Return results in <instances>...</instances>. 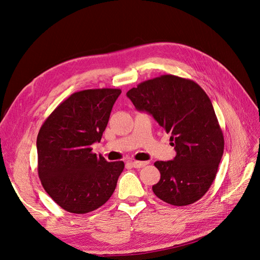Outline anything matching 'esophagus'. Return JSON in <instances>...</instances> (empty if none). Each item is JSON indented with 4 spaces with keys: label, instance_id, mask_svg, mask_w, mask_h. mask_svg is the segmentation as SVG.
Listing matches in <instances>:
<instances>
[{
    "label": "esophagus",
    "instance_id": "obj_1",
    "mask_svg": "<svg viewBox=\"0 0 260 260\" xmlns=\"http://www.w3.org/2000/svg\"><path fill=\"white\" fill-rule=\"evenodd\" d=\"M128 164H130L133 168H142L148 164V161H129Z\"/></svg>",
    "mask_w": 260,
    "mask_h": 260
}]
</instances>
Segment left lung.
<instances>
[{"label":"left lung","instance_id":"obj_1","mask_svg":"<svg viewBox=\"0 0 260 260\" xmlns=\"http://www.w3.org/2000/svg\"><path fill=\"white\" fill-rule=\"evenodd\" d=\"M127 96L169 133L177 152L172 160L154 164L160 172L158 183L153 185L155 195L175 206L198 202L214 182L224 148L206 92L193 80L164 75L141 82Z\"/></svg>","mask_w":260,"mask_h":260}]
</instances>
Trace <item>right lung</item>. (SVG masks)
Listing matches in <instances>:
<instances>
[{"instance_id": "obj_1", "label": "right lung", "mask_w": 260, "mask_h": 260, "mask_svg": "<svg viewBox=\"0 0 260 260\" xmlns=\"http://www.w3.org/2000/svg\"><path fill=\"white\" fill-rule=\"evenodd\" d=\"M120 89L75 92L46 118L37 138L38 174L51 199L66 211L86 214L113 195L123 161L92 153Z\"/></svg>"}]
</instances>
